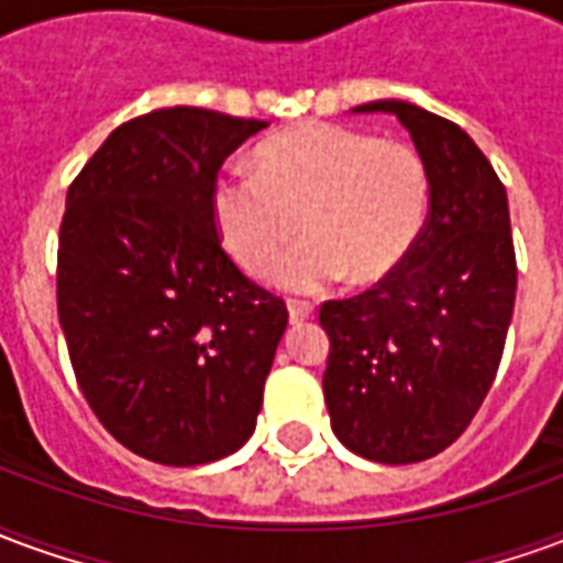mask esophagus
<instances>
[{
	"instance_id": "esophagus-1",
	"label": "esophagus",
	"mask_w": 563,
	"mask_h": 563,
	"mask_svg": "<svg viewBox=\"0 0 563 563\" xmlns=\"http://www.w3.org/2000/svg\"><path fill=\"white\" fill-rule=\"evenodd\" d=\"M307 319H313V307L305 305V301H289V322L301 325Z\"/></svg>"
}]
</instances>
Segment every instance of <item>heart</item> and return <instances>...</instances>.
<instances>
[{"mask_svg":"<svg viewBox=\"0 0 563 563\" xmlns=\"http://www.w3.org/2000/svg\"><path fill=\"white\" fill-rule=\"evenodd\" d=\"M431 180L410 144L329 123L289 129L256 153V172H222L213 220L244 271L271 268L289 292H322L341 277L374 286L413 253L428 222Z\"/></svg>","mask_w":563,"mask_h":563,"instance_id":"obj_1","label":"heart"}]
</instances>
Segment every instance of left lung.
<instances>
[{
	"mask_svg": "<svg viewBox=\"0 0 563 563\" xmlns=\"http://www.w3.org/2000/svg\"><path fill=\"white\" fill-rule=\"evenodd\" d=\"M398 117L431 180L413 253L374 289L325 301L322 391L343 446L379 464L443 452L485 401L516 305L507 189L455 123L401 99L353 114Z\"/></svg>",
	"mask_w": 563,
	"mask_h": 563,
	"instance_id": "obj_1",
	"label": "left lung"
}]
</instances>
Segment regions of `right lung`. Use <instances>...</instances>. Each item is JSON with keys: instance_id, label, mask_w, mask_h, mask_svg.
Listing matches in <instances>:
<instances>
[{"instance_id": "1", "label": "right lung", "mask_w": 563, "mask_h": 563, "mask_svg": "<svg viewBox=\"0 0 563 563\" xmlns=\"http://www.w3.org/2000/svg\"><path fill=\"white\" fill-rule=\"evenodd\" d=\"M265 126L159 108L117 126L68 186L59 325L92 413L141 459L208 464L256 431L289 313L225 256L213 184Z\"/></svg>"}]
</instances>
